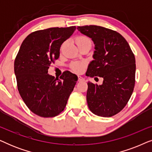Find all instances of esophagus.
Listing matches in <instances>:
<instances>
[{"label": "esophagus", "instance_id": "1", "mask_svg": "<svg viewBox=\"0 0 152 152\" xmlns=\"http://www.w3.org/2000/svg\"><path fill=\"white\" fill-rule=\"evenodd\" d=\"M78 81L79 82H84V79L81 76H78Z\"/></svg>", "mask_w": 152, "mask_h": 152}]
</instances>
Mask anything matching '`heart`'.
I'll return each mask as SVG.
<instances>
[{
  "label": "heart",
  "mask_w": 152,
  "mask_h": 152,
  "mask_svg": "<svg viewBox=\"0 0 152 152\" xmlns=\"http://www.w3.org/2000/svg\"><path fill=\"white\" fill-rule=\"evenodd\" d=\"M76 44L77 45L79 48L82 46L86 45H91V39L86 36H79L75 39ZM64 43L62 45V47L64 46ZM61 47V48H62ZM71 68L76 73H81L84 71L85 68L86 66V63L85 61H75L71 64Z\"/></svg>",
  "instance_id": "obj_1"
}]
</instances>
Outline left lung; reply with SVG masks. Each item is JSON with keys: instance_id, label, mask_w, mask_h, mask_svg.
<instances>
[{"instance_id": "8db88e82", "label": "left lung", "mask_w": 152, "mask_h": 152, "mask_svg": "<svg viewBox=\"0 0 152 152\" xmlns=\"http://www.w3.org/2000/svg\"><path fill=\"white\" fill-rule=\"evenodd\" d=\"M95 45L94 60L86 75L104 79L102 85L88 82L86 100L91 111L101 117H111L124 109L135 86L136 59L126 39L120 33L97 26H78Z\"/></svg>"}]
</instances>
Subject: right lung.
<instances>
[{
  "label": "right lung",
  "instance_id": "obj_1",
  "mask_svg": "<svg viewBox=\"0 0 152 152\" xmlns=\"http://www.w3.org/2000/svg\"><path fill=\"white\" fill-rule=\"evenodd\" d=\"M75 26L51 28L28 35L14 61V72L20 97L31 111L43 118H53L65 109L77 76L68 70L59 79L48 74L59 59L60 47L70 38Z\"/></svg>",
  "mask_w": 152,
  "mask_h": 152
}]
</instances>
